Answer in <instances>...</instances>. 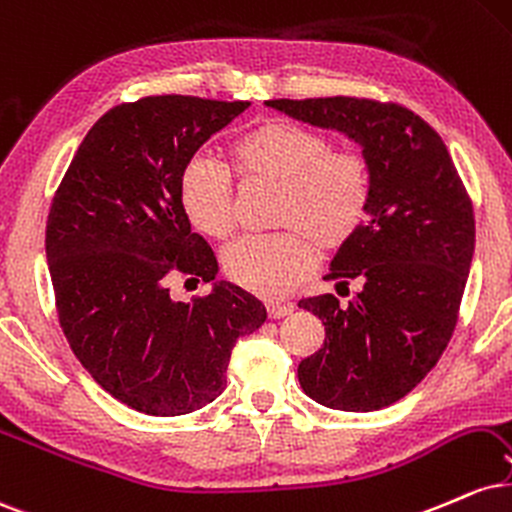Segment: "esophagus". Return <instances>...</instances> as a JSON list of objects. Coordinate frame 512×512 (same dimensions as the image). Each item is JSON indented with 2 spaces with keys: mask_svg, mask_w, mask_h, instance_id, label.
<instances>
[{
  "mask_svg": "<svg viewBox=\"0 0 512 512\" xmlns=\"http://www.w3.org/2000/svg\"><path fill=\"white\" fill-rule=\"evenodd\" d=\"M266 311H268L270 318H282V316L292 314V304H275V302H270V304H266Z\"/></svg>",
  "mask_w": 512,
  "mask_h": 512,
  "instance_id": "obj_1",
  "label": "esophagus"
}]
</instances>
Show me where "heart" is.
Here are the masks:
<instances>
[{"mask_svg": "<svg viewBox=\"0 0 512 512\" xmlns=\"http://www.w3.org/2000/svg\"><path fill=\"white\" fill-rule=\"evenodd\" d=\"M232 172L242 182H278L273 222L280 232L249 234L222 254L234 285L266 299L285 297L316 268L321 251L345 249L369 218L374 182L369 160L333 148L323 131L266 122L230 146ZM208 155H194L179 174L186 218L206 237L225 239L237 227V184Z\"/></svg>", "mask_w": 512, "mask_h": 512, "instance_id": "heart-1", "label": "heart"}]
</instances>
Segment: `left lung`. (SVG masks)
Returning <instances> with one entry per match:
<instances>
[{
    "label": "left lung",
    "instance_id": "8db88e82",
    "mask_svg": "<svg viewBox=\"0 0 512 512\" xmlns=\"http://www.w3.org/2000/svg\"><path fill=\"white\" fill-rule=\"evenodd\" d=\"M266 105L342 131L369 160V218L328 273L338 287L362 290L350 304L335 294L299 299L323 321L326 340L297 376L333 410H381L405 398L453 338L474 254L472 198L441 136L398 102L335 95Z\"/></svg>",
    "mask_w": 512,
    "mask_h": 512
}]
</instances>
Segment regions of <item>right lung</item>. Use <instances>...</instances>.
Wrapping results in <instances>:
<instances>
[{
  "label": "right lung",
  "mask_w": 512,
  "mask_h": 512,
  "mask_svg": "<svg viewBox=\"0 0 512 512\" xmlns=\"http://www.w3.org/2000/svg\"><path fill=\"white\" fill-rule=\"evenodd\" d=\"M249 102L148 95L105 112L54 191L45 254L59 326L95 383L131 410L179 417L225 390L234 342L266 306L230 282L191 304L170 278L210 282L218 258L191 232L179 174Z\"/></svg>",
  "instance_id": "1"
}]
</instances>
